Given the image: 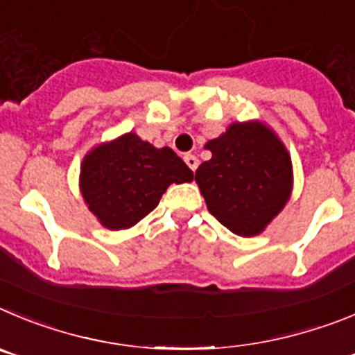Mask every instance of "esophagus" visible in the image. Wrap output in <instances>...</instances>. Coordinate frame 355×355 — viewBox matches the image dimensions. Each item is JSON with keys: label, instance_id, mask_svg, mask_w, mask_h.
I'll return each mask as SVG.
<instances>
[{"label": "esophagus", "instance_id": "34e87169", "mask_svg": "<svg viewBox=\"0 0 355 355\" xmlns=\"http://www.w3.org/2000/svg\"><path fill=\"white\" fill-rule=\"evenodd\" d=\"M184 161H185V164L189 166V168H191V170H193V171H196L198 164H200V161H198V157H196V155H193V154H185V155H184Z\"/></svg>", "mask_w": 355, "mask_h": 355}]
</instances>
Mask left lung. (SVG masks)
Returning a JSON list of instances; mask_svg holds the SVG:
<instances>
[{
	"instance_id": "1",
	"label": "left lung",
	"mask_w": 355,
	"mask_h": 355,
	"mask_svg": "<svg viewBox=\"0 0 355 355\" xmlns=\"http://www.w3.org/2000/svg\"><path fill=\"white\" fill-rule=\"evenodd\" d=\"M205 148L212 159L200 164L196 182L209 212L241 237L260 233L292 191V162L283 143L251 122L233 123Z\"/></svg>"
}]
</instances>
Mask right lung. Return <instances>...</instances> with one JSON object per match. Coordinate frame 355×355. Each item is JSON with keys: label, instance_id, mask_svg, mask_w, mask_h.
<instances>
[{"label": "right lung", "instance_id": "1", "mask_svg": "<svg viewBox=\"0 0 355 355\" xmlns=\"http://www.w3.org/2000/svg\"><path fill=\"white\" fill-rule=\"evenodd\" d=\"M193 180L173 150L155 148L129 132L86 155L81 191L88 209L110 230H123L159 205L170 184Z\"/></svg>", "mask_w": 355, "mask_h": 355}]
</instances>
